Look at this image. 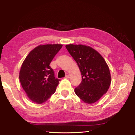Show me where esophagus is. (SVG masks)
Wrapping results in <instances>:
<instances>
[{
  "label": "esophagus",
  "instance_id": "esophagus-1",
  "mask_svg": "<svg viewBox=\"0 0 135 135\" xmlns=\"http://www.w3.org/2000/svg\"><path fill=\"white\" fill-rule=\"evenodd\" d=\"M70 77V75L69 74H66V75H65V78H69Z\"/></svg>",
  "mask_w": 135,
  "mask_h": 135
}]
</instances>
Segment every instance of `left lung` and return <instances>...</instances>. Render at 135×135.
Segmentation results:
<instances>
[{"label": "left lung", "mask_w": 135, "mask_h": 135, "mask_svg": "<svg viewBox=\"0 0 135 135\" xmlns=\"http://www.w3.org/2000/svg\"><path fill=\"white\" fill-rule=\"evenodd\" d=\"M67 50L78 64L82 82L75 93L83 102L92 104L101 98L111 84V74L105 60L98 51L83 45H67Z\"/></svg>", "instance_id": "8db88e82"}]
</instances>
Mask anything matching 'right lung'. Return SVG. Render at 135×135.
Here are the masks:
<instances>
[{"label": "right lung", "instance_id": "obj_1", "mask_svg": "<svg viewBox=\"0 0 135 135\" xmlns=\"http://www.w3.org/2000/svg\"><path fill=\"white\" fill-rule=\"evenodd\" d=\"M62 46L60 44L39 45L30 51L22 62L20 81L33 103H45L55 92L60 79L55 78L49 65Z\"/></svg>", "mask_w": 135, "mask_h": 135}]
</instances>
